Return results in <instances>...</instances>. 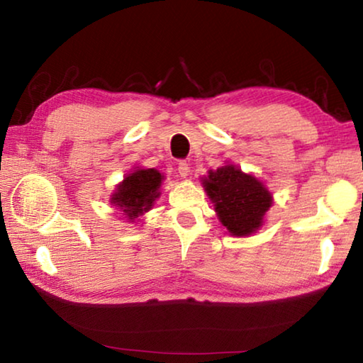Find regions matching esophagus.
<instances>
[{
  "mask_svg": "<svg viewBox=\"0 0 363 363\" xmlns=\"http://www.w3.org/2000/svg\"><path fill=\"white\" fill-rule=\"evenodd\" d=\"M189 171H190V164L186 162V160L179 162V164H177V173L181 174V177L189 176Z\"/></svg>",
  "mask_w": 363,
  "mask_h": 363,
  "instance_id": "1",
  "label": "esophagus"
}]
</instances>
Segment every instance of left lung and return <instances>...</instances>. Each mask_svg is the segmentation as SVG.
Returning a JSON list of instances; mask_svg holds the SVG:
<instances>
[{"label": "left lung", "mask_w": 363, "mask_h": 363, "mask_svg": "<svg viewBox=\"0 0 363 363\" xmlns=\"http://www.w3.org/2000/svg\"><path fill=\"white\" fill-rule=\"evenodd\" d=\"M203 186L216 206L220 223L237 237L250 235L259 229L264 214L272 205V195L267 189L232 164L210 171Z\"/></svg>", "instance_id": "8db88e82"}]
</instances>
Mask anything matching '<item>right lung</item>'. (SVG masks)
<instances>
[{
  "mask_svg": "<svg viewBox=\"0 0 363 363\" xmlns=\"http://www.w3.org/2000/svg\"><path fill=\"white\" fill-rule=\"evenodd\" d=\"M163 176L157 169H138L128 174L118 190L113 194L112 201L121 208L126 218L131 220L149 211L153 201L160 196V184Z\"/></svg>",
  "mask_w": 363,
  "mask_h": 363,
  "instance_id": "add662e5",
  "label": "right lung"
}]
</instances>
